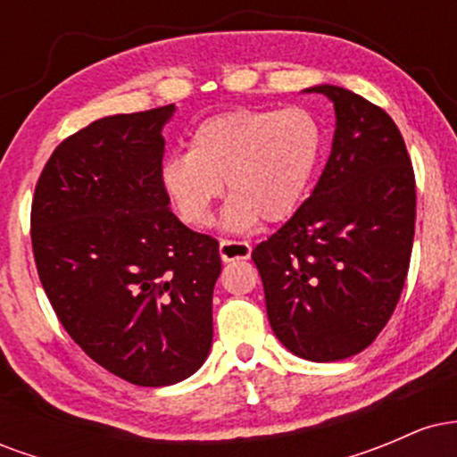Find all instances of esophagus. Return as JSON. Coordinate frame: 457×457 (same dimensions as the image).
<instances>
[{"label": "esophagus", "instance_id": "obj_1", "mask_svg": "<svg viewBox=\"0 0 457 457\" xmlns=\"http://www.w3.org/2000/svg\"><path fill=\"white\" fill-rule=\"evenodd\" d=\"M219 253H221L223 262H234V260H249L251 255V245L246 240H221L219 243Z\"/></svg>", "mask_w": 457, "mask_h": 457}]
</instances>
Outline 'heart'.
<instances>
[{
    "label": "heart",
    "instance_id": "b5f03b06",
    "mask_svg": "<svg viewBox=\"0 0 457 457\" xmlns=\"http://www.w3.org/2000/svg\"><path fill=\"white\" fill-rule=\"evenodd\" d=\"M322 130L301 107L234 109L199 122L188 152L167 156L161 185L178 217L202 228L225 188L228 229L260 221H281L296 211L316 170Z\"/></svg>",
    "mask_w": 457,
    "mask_h": 457
}]
</instances>
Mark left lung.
<instances>
[{"mask_svg": "<svg viewBox=\"0 0 457 457\" xmlns=\"http://www.w3.org/2000/svg\"><path fill=\"white\" fill-rule=\"evenodd\" d=\"M337 129L316 188L251 258L279 342L307 361L359 354L378 337L411 266L417 187L400 129L378 104L337 86Z\"/></svg>", "mask_w": 457, "mask_h": 457, "instance_id": "obj_1", "label": "left lung"}]
</instances>
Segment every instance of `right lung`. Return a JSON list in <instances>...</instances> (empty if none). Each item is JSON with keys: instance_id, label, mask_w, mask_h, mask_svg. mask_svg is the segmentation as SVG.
<instances>
[{"instance_id": "right-lung-1", "label": "right lung", "mask_w": 457, "mask_h": 457, "mask_svg": "<svg viewBox=\"0 0 457 457\" xmlns=\"http://www.w3.org/2000/svg\"><path fill=\"white\" fill-rule=\"evenodd\" d=\"M174 109L77 130L31 199V249L57 320L92 361L139 386L188 378L212 345L219 243L180 223L161 185Z\"/></svg>"}]
</instances>
